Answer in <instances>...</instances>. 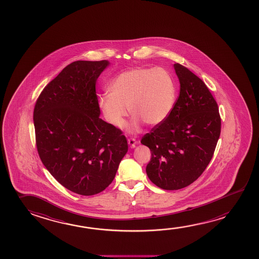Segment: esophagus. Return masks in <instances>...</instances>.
<instances>
[{"label":"esophagus","instance_id":"34e87169","mask_svg":"<svg viewBox=\"0 0 259 259\" xmlns=\"http://www.w3.org/2000/svg\"><path fill=\"white\" fill-rule=\"evenodd\" d=\"M136 144H137V141H136V139H134V138L128 139V144H129L130 148H135Z\"/></svg>","mask_w":259,"mask_h":259}]
</instances>
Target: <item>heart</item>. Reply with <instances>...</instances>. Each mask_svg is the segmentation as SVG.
<instances>
[{"label":"heart","mask_w":259,"mask_h":259,"mask_svg":"<svg viewBox=\"0 0 259 259\" xmlns=\"http://www.w3.org/2000/svg\"><path fill=\"white\" fill-rule=\"evenodd\" d=\"M109 93L98 97V106L106 122L122 128L129 113L134 117L128 126L138 132L142 123L157 126L174 109L177 89L170 73L163 68H138L120 73L108 87Z\"/></svg>","instance_id":"obj_1"}]
</instances>
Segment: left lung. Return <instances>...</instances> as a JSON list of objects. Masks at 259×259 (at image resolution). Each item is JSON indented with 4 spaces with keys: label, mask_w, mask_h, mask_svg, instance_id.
Instances as JSON below:
<instances>
[{
    "label": "left lung",
    "mask_w": 259,
    "mask_h": 259,
    "mask_svg": "<svg viewBox=\"0 0 259 259\" xmlns=\"http://www.w3.org/2000/svg\"><path fill=\"white\" fill-rule=\"evenodd\" d=\"M174 67L181 87L178 99L168 118L141 141L152 153L148 178L167 191L189 186L202 174L221 126L218 104L203 81L181 64Z\"/></svg>",
    "instance_id": "obj_1"
}]
</instances>
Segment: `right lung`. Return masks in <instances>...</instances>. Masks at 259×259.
Instances as JSON below:
<instances>
[{"label":"right lung","mask_w":259,"mask_h":259,"mask_svg":"<svg viewBox=\"0 0 259 259\" xmlns=\"http://www.w3.org/2000/svg\"><path fill=\"white\" fill-rule=\"evenodd\" d=\"M108 60H77L48 84L33 112L38 155L69 191L95 195L109 186L128 151L121 130L99 118L96 83Z\"/></svg>","instance_id":"add662e5"}]
</instances>
